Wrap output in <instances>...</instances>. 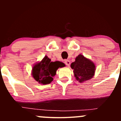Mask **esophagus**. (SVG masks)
Returning a JSON list of instances; mask_svg holds the SVG:
<instances>
[{
    "mask_svg": "<svg viewBox=\"0 0 121 121\" xmlns=\"http://www.w3.org/2000/svg\"><path fill=\"white\" fill-rule=\"evenodd\" d=\"M65 65H66L67 66H70V61L69 60H65Z\"/></svg>",
    "mask_w": 121,
    "mask_h": 121,
    "instance_id": "obj_1",
    "label": "esophagus"
}]
</instances>
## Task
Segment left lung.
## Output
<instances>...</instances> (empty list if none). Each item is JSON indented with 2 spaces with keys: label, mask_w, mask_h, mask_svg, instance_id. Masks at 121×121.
I'll list each match as a JSON object with an SVG mask.
<instances>
[{
  "label": "left lung",
  "mask_w": 121,
  "mask_h": 121,
  "mask_svg": "<svg viewBox=\"0 0 121 121\" xmlns=\"http://www.w3.org/2000/svg\"><path fill=\"white\" fill-rule=\"evenodd\" d=\"M70 66L73 69L74 77L80 82L92 78L95 72L94 64L82 55H79L76 58Z\"/></svg>",
  "instance_id": "obj_1"
}]
</instances>
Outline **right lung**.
<instances>
[{"label":"right lung","instance_id":"obj_1","mask_svg":"<svg viewBox=\"0 0 121 121\" xmlns=\"http://www.w3.org/2000/svg\"><path fill=\"white\" fill-rule=\"evenodd\" d=\"M64 66L63 62H51V60L46 56L41 62L34 65L32 69V76L40 84H50L53 80V77L56 74L57 69Z\"/></svg>","mask_w":121,"mask_h":121}]
</instances>
